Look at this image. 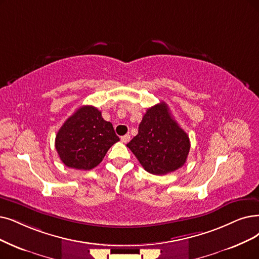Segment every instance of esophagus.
I'll use <instances>...</instances> for the list:
<instances>
[{
    "mask_svg": "<svg viewBox=\"0 0 259 259\" xmlns=\"http://www.w3.org/2000/svg\"><path fill=\"white\" fill-rule=\"evenodd\" d=\"M130 140H131V135H130V134H126V135H124V136L121 137V141L124 142V143H127Z\"/></svg>",
    "mask_w": 259,
    "mask_h": 259,
    "instance_id": "34e87169",
    "label": "esophagus"
}]
</instances>
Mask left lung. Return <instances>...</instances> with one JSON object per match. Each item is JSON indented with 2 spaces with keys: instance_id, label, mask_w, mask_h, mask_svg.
<instances>
[{
  "instance_id": "obj_1",
  "label": "left lung",
  "mask_w": 259,
  "mask_h": 259,
  "mask_svg": "<svg viewBox=\"0 0 259 259\" xmlns=\"http://www.w3.org/2000/svg\"><path fill=\"white\" fill-rule=\"evenodd\" d=\"M126 146L144 170L163 175L183 167L188 157L190 141L171 117L168 105L160 102L144 113L137 136Z\"/></svg>"
}]
</instances>
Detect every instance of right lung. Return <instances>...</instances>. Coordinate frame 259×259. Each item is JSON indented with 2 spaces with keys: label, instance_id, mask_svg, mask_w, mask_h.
<instances>
[{
  "label": "right lung",
  "instance_id": "1",
  "mask_svg": "<svg viewBox=\"0 0 259 259\" xmlns=\"http://www.w3.org/2000/svg\"><path fill=\"white\" fill-rule=\"evenodd\" d=\"M120 139L112 124L95 106L79 107L57 133L55 148L60 160L76 170H91Z\"/></svg>",
  "mask_w": 259,
  "mask_h": 259
}]
</instances>
